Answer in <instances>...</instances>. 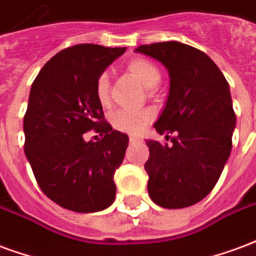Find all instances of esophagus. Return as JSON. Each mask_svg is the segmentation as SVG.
Masks as SVG:
<instances>
[{
	"mask_svg": "<svg viewBox=\"0 0 256 256\" xmlns=\"http://www.w3.org/2000/svg\"><path fill=\"white\" fill-rule=\"evenodd\" d=\"M138 142H139V139H136V138H130V144H135V143H138Z\"/></svg>",
	"mask_w": 256,
	"mask_h": 256,
	"instance_id": "esophagus-1",
	"label": "esophagus"
}]
</instances>
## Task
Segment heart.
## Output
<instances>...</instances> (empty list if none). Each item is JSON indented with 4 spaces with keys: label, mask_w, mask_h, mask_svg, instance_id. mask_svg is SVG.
<instances>
[{
    "label": "heart",
    "mask_w": 256,
    "mask_h": 256,
    "mask_svg": "<svg viewBox=\"0 0 256 256\" xmlns=\"http://www.w3.org/2000/svg\"><path fill=\"white\" fill-rule=\"evenodd\" d=\"M126 70L135 76L142 84L147 88H152L158 84L161 79V72L154 62L150 60L136 57L128 61ZM95 95L102 106L110 104V80L106 72L96 78L95 80ZM154 118V112L150 109L143 110H117L110 116V122L114 130L126 132L130 135H139L144 130L147 124H150Z\"/></svg>",
    "instance_id": "heart-1"
}]
</instances>
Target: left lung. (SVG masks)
Listing matches in <instances>:
<instances>
[{"mask_svg":"<svg viewBox=\"0 0 256 256\" xmlns=\"http://www.w3.org/2000/svg\"><path fill=\"white\" fill-rule=\"evenodd\" d=\"M135 52L168 69L169 96L154 128L166 139L176 132L170 146L146 142L148 195L165 208L192 206L212 192L232 150L236 114L229 84L214 61L190 44L170 40Z\"/></svg>","mask_w":256,"mask_h":256,"instance_id":"obj_1","label":"left lung"}]
</instances>
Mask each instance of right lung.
I'll use <instances>...</instances> for the list:
<instances>
[{"mask_svg": "<svg viewBox=\"0 0 256 256\" xmlns=\"http://www.w3.org/2000/svg\"><path fill=\"white\" fill-rule=\"evenodd\" d=\"M126 50L92 44L66 48L44 64L31 86L24 152L42 192L72 212H100L114 202L113 177L130 139L105 121L95 80ZM91 129L102 139L86 142Z\"/></svg>", "mask_w": 256, "mask_h": 256, "instance_id": "obj_1", "label": "right lung"}]
</instances>
